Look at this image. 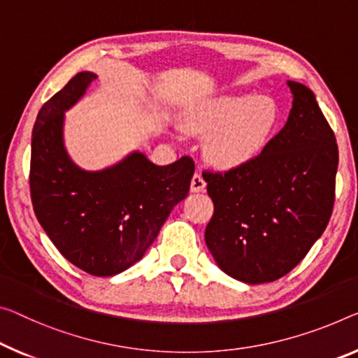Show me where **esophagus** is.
Here are the masks:
<instances>
[{
  "label": "esophagus",
  "instance_id": "esophagus-1",
  "mask_svg": "<svg viewBox=\"0 0 358 358\" xmlns=\"http://www.w3.org/2000/svg\"><path fill=\"white\" fill-rule=\"evenodd\" d=\"M206 189V182L205 179H203V176L200 173H195L194 178H192V182H190V190L192 192H203Z\"/></svg>",
  "mask_w": 358,
  "mask_h": 358
}]
</instances>
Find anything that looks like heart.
<instances>
[{
	"instance_id": "1",
	"label": "heart",
	"mask_w": 358,
	"mask_h": 358,
	"mask_svg": "<svg viewBox=\"0 0 358 358\" xmlns=\"http://www.w3.org/2000/svg\"><path fill=\"white\" fill-rule=\"evenodd\" d=\"M280 120L272 97L252 92L224 96L201 108L187 126L200 134H213L206 155L217 168L232 169L250 163L271 141Z\"/></svg>"
}]
</instances>
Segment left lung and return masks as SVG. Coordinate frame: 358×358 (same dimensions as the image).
Here are the masks:
<instances>
[{"instance_id": "left-lung-1", "label": "left lung", "mask_w": 358, "mask_h": 358, "mask_svg": "<svg viewBox=\"0 0 358 358\" xmlns=\"http://www.w3.org/2000/svg\"><path fill=\"white\" fill-rule=\"evenodd\" d=\"M288 86V122L259 155L224 173L203 171L214 203L208 250L225 273L250 285L293 271L333 213L336 137L309 87Z\"/></svg>"}]
</instances>
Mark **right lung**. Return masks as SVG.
<instances>
[{"label":"right lung","instance_id":"right-lung-1","mask_svg":"<svg viewBox=\"0 0 358 358\" xmlns=\"http://www.w3.org/2000/svg\"><path fill=\"white\" fill-rule=\"evenodd\" d=\"M97 78L80 71L38 112L31 134L30 195L38 222L65 259L112 277L145 255L173 208L189 194L195 163L157 166L133 152L102 171H85L64 145V117Z\"/></svg>","mask_w":358,"mask_h":358}]
</instances>
